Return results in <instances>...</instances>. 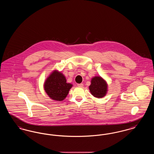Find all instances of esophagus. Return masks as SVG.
Returning <instances> with one entry per match:
<instances>
[{
    "label": "esophagus",
    "mask_w": 154,
    "mask_h": 154,
    "mask_svg": "<svg viewBox=\"0 0 154 154\" xmlns=\"http://www.w3.org/2000/svg\"><path fill=\"white\" fill-rule=\"evenodd\" d=\"M77 86H78L79 87H82L84 86V84H77Z\"/></svg>",
    "instance_id": "obj_1"
}]
</instances>
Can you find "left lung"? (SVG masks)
<instances>
[{
    "mask_svg": "<svg viewBox=\"0 0 154 154\" xmlns=\"http://www.w3.org/2000/svg\"><path fill=\"white\" fill-rule=\"evenodd\" d=\"M89 88L92 95L96 97L101 98L106 95L107 93V85L102 77H95L92 78Z\"/></svg>",
    "mask_w": 154,
    "mask_h": 154,
    "instance_id": "8db88e82",
    "label": "left lung"
}]
</instances>
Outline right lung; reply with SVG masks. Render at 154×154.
I'll list each match as a JSON object with an SVG mask.
<instances>
[{
	"label": "right lung",
	"instance_id": "1",
	"mask_svg": "<svg viewBox=\"0 0 154 154\" xmlns=\"http://www.w3.org/2000/svg\"><path fill=\"white\" fill-rule=\"evenodd\" d=\"M72 84L67 83L65 77L57 70L54 71L44 83V89L52 99L63 100L67 95Z\"/></svg>",
	"mask_w": 154,
	"mask_h": 154
}]
</instances>
